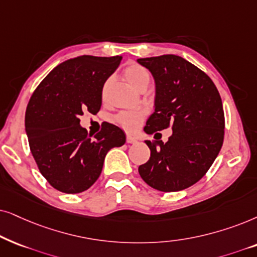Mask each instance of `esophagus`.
<instances>
[{
	"label": "esophagus",
	"mask_w": 257,
	"mask_h": 257,
	"mask_svg": "<svg viewBox=\"0 0 257 257\" xmlns=\"http://www.w3.org/2000/svg\"><path fill=\"white\" fill-rule=\"evenodd\" d=\"M125 141H126V143H135L136 142V139L134 138V136H132V135H126L125 136Z\"/></svg>",
	"instance_id": "34e87169"
}]
</instances>
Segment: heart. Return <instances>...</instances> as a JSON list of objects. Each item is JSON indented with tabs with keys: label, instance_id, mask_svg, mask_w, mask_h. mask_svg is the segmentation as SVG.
Returning <instances> with one entry per match:
<instances>
[{
	"label": "heart",
	"instance_id": "b5f03b06",
	"mask_svg": "<svg viewBox=\"0 0 257 257\" xmlns=\"http://www.w3.org/2000/svg\"><path fill=\"white\" fill-rule=\"evenodd\" d=\"M124 77L126 81L131 83L133 87L138 89V90H143V89L148 88V85L152 82V74L147 69L146 67L141 66L139 63H131L128 64L123 70ZM109 83L110 80H107L103 83L102 87V96H105L107 94ZM115 122L125 131L133 132L135 131L138 126L141 124L143 119V112L142 111H121L115 116Z\"/></svg>",
	"mask_w": 257,
	"mask_h": 257
}]
</instances>
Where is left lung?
I'll list each match as a JSON object with an SVG mask.
<instances>
[{
  "label": "left lung",
  "mask_w": 257,
  "mask_h": 257,
  "mask_svg": "<svg viewBox=\"0 0 257 257\" xmlns=\"http://www.w3.org/2000/svg\"><path fill=\"white\" fill-rule=\"evenodd\" d=\"M138 62L150 70L156 83L155 111L145 132L173 131L166 143L146 141L150 157L139 173L154 189L183 190L206 175L220 153L224 138L221 96L204 71L176 55Z\"/></svg>",
  "instance_id": "8db88e82"
}]
</instances>
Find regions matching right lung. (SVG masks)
Returning <instances> with one entry per match:
<instances>
[{"label":"right lung","instance_id":"add662e5","mask_svg":"<svg viewBox=\"0 0 257 257\" xmlns=\"http://www.w3.org/2000/svg\"><path fill=\"white\" fill-rule=\"evenodd\" d=\"M122 56L83 55L54 68L37 85L26 110V132L34 160L49 184L66 194L87 190L101 175L104 157L121 147L125 135L104 122L96 135L88 134L78 116L97 114L102 87Z\"/></svg>","mask_w":257,"mask_h":257}]
</instances>
